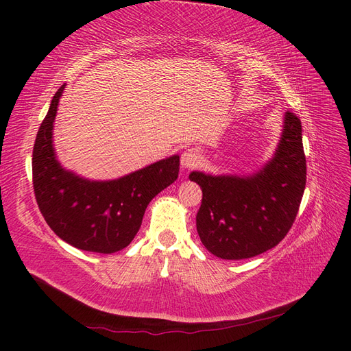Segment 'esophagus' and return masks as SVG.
Instances as JSON below:
<instances>
[{"label": "esophagus", "instance_id": "1", "mask_svg": "<svg viewBox=\"0 0 351 351\" xmlns=\"http://www.w3.org/2000/svg\"><path fill=\"white\" fill-rule=\"evenodd\" d=\"M199 158H200V154L196 147H189V149H186L182 154V159H180V162H182L183 168H193L199 164Z\"/></svg>", "mask_w": 351, "mask_h": 351}]
</instances>
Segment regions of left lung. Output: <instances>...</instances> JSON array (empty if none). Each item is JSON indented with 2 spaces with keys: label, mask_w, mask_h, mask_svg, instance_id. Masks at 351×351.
<instances>
[{
  "label": "left lung",
  "mask_w": 351,
  "mask_h": 351,
  "mask_svg": "<svg viewBox=\"0 0 351 351\" xmlns=\"http://www.w3.org/2000/svg\"><path fill=\"white\" fill-rule=\"evenodd\" d=\"M202 189L196 215L200 241L221 259H247L287 236L306 186L302 121L287 111L278 147L259 173L249 177L189 176Z\"/></svg>",
  "instance_id": "left-lung-1"
}]
</instances>
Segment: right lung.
Returning <instances> with one entry per match:
<instances>
[{
	"mask_svg": "<svg viewBox=\"0 0 351 351\" xmlns=\"http://www.w3.org/2000/svg\"><path fill=\"white\" fill-rule=\"evenodd\" d=\"M66 84L56 92L34 146L32 174L42 217L56 234L80 250L110 254L129 246L149 202L178 177L180 156L108 182H90L61 167L52 129Z\"/></svg>",
	"mask_w": 351,
	"mask_h": 351,
	"instance_id": "1",
	"label": "right lung"
}]
</instances>
